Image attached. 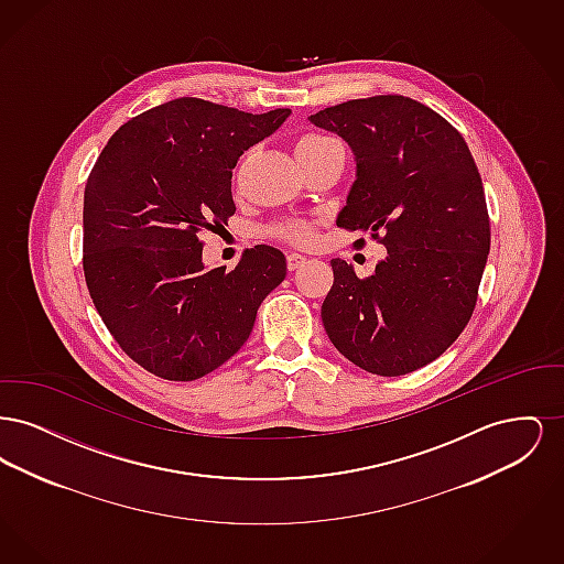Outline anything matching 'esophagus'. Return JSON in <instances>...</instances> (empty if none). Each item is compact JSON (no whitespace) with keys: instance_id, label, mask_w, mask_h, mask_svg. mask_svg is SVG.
<instances>
[{"instance_id":"34e87169","label":"esophagus","mask_w":564,"mask_h":564,"mask_svg":"<svg viewBox=\"0 0 564 564\" xmlns=\"http://www.w3.org/2000/svg\"><path fill=\"white\" fill-rule=\"evenodd\" d=\"M304 264H306V258H304L302 253H295V251L288 253V269H300V267H304Z\"/></svg>"}]
</instances>
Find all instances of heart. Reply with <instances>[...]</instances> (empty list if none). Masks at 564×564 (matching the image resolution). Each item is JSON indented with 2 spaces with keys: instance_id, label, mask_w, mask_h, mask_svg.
<instances>
[{
  "instance_id": "heart-1",
  "label": "heart",
  "mask_w": 564,
  "mask_h": 564,
  "mask_svg": "<svg viewBox=\"0 0 564 564\" xmlns=\"http://www.w3.org/2000/svg\"><path fill=\"white\" fill-rule=\"evenodd\" d=\"M323 139H327V137H323V134H304V137H300V141H297L295 148L311 145V143H317V141H323ZM274 235L294 242H306L313 239V228H311V224H306V221H302V219H292V221L279 224V226L274 228Z\"/></svg>"
}]
</instances>
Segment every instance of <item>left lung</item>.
Instances as JSON below:
<instances>
[{"label": "left lung", "mask_w": 564, "mask_h": 564, "mask_svg": "<svg viewBox=\"0 0 564 564\" xmlns=\"http://www.w3.org/2000/svg\"><path fill=\"white\" fill-rule=\"evenodd\" d=\"M308 120L343 137L355 156L336 224L387 247L366 279L332 260L323 327L366 372H414L455 343L476 306L490 251L478 166L451 122L402 95L352 99Z\"/></svg>", "instance_id": "obj_1"}]
</instances>
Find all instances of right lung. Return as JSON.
Returning <instances> with one entry per match:
<instances>
[{
    "mask_svg": "<svg viewBox=\"0 0 564 564\" xmlns=\"http://www.w3.org/2000/svg\"><path fill=\"white\" fill-rule=\"evenodd\" d=\"M292 109L247 113L182 97L111 134L84 189V276L109 334L166 380L214 372L247 343L285 256L247 249L205 269L200 232L237 212L232 169Z\"/></svg>",
    "mask_w": 564,
    "mask_h": 564,
    "instance_id": "obj_1",
    "label": "right lung"
}]
</instances>
